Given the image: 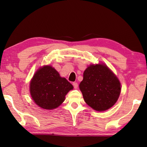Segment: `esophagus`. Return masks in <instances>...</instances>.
<instances>
[{
  "label": "esophagus",
  "instance_id": "obj_1",
  "mask_svg": "<svg viewBox=\"0 0 147 147\" xmlns=\"http://www.w3.org/2000/svg\"><path fill=\"white\" fill-rule=\"evenodd\" d=\"M73 86H74V88L76 89V88H78V83H76V82H74V83H73Z\"/></svg>",
  "mask_w": 147,
  "mask_h": 147
}]
</instances>
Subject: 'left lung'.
Returning a JSON list of instances; mask_svg holds the SVG:
<instances>
[{
	"label": "left lung",
	"mask_w": 147,
	"mask_h": 147,
	"mask_svg": "<svg viewBox=\"0 0 147 147\" xmlns=\"http://www.w3.org/2000/svg\"><path fill=\"white\" fill-rule=\"evenodd\" d=\"M85 102L97 111H104L117 102L121 92L117 78L104 64L90 65L80 84Z\"/></svg>",
	"instance_id": "8db88e82"
}]
</instances>
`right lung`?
<instances>
[{
  "instance_id": "right-lung-1",
  "label": "right lung",
  "mask_w": 147,
  "mask_h": 147,
  "mask_svg": "<svg viewBox=\"0 0 147 147\" xmlns=\"http://www.w3.org/2000/svg\"><path fill=\"white\" fill-rule=\"evenodd\" d=\"M73 89V85L50 65L40 68L30 83L33 100L36 105L45 109L59 107L64 101L67 92Z\"/></svg>"
}]
</instances>
